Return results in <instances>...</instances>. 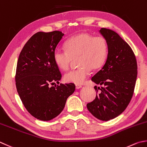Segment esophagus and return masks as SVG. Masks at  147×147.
<instances>
[{
    "label": "esophagus",
    "instance_id": "1",
    "mask_svg": "<svg viewBox=\"0 0 147 147\" xmlns=\"http://www.w3.org/2000/svg\"><path fill=\"white\" fill-rule=\"evenodd\" d=\"M82 87L81 85L80 84H76V89H79V88H81Z\"/></svg>",
    "mask_w": 147,
    "mask_h": 147
}]
</instances>
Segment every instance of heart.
<instances>
[{"label": "heart", "mask_w": 147, "mask_h": 147, "mask_svg": "<svg viewBox=\"0 0 147 147\" xmlns=\"http://www.w3.org/2000/svg\"><path fill=\"white\" fill-rule=\"evenodd\" d=\"M65 50L57 48L54 52V61L63 70H68L73 59H77L79 67L66 73L65 81L82 84L91 74L104 65L108 54V44L101 36H93L89 33H80L66 41Z\"/></svg>", "instance_id": "heart-1"}]
</instances>
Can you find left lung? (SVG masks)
I'll return each mask as SVG.
<instances>
[{
    "label": "left lung",
    "mask_w": 147,
    "mask_h": 147,
    "mask_svg": "<svg viewBox=\"0 0 147 147\" xmlns=\"http://www.w3.org/2000/svg\"><path fill=\"white\" fill-rule=\"evenodd\" d=\"M99 31L107 41L108 54L101 70L91 78L102 87L95 86L96 98L87 108L96 118L108 121L122 113L131 102L138 66L131 47L117 32L106 28Z\"/></svg>",
    "instance_id": "obj_1"
}]
</instances>
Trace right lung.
Here are the masks:
<instances>
[{"instance_id": "add662e5", "label": "right lung", "mask_w": 147, "mask_h": 147, "mask_svg": "<svg viewBox=\"0 0 147 147\" xmlns=\"http://www.w3.org/2000/svg\"><path fill=\"white\" fill-rule=\"evenodd\" d=\"M64 34L38 32L25 44L16 65V87L24 107L34 118L49 121L62 112L76 86L59 84L61 77L54 52ZM57 85L52 86L55 82Z\"/></svg>"}]
</instances>
